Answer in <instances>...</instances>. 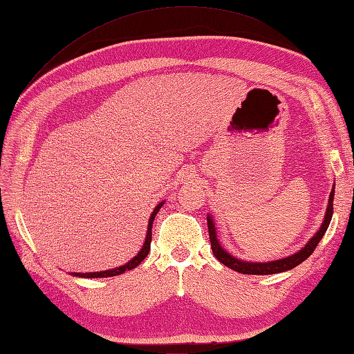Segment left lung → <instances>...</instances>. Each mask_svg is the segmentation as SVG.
Instances as JSON below:
<instances>
[{
  "label": "left lung",
  "instance_id": "obj_1",
  "mask_svg": "<svg viewBox=\"0 0 354 354\" xmlns=\"http://www.w3.org/2000/svg\"><path fill=\"white\" fill-rule=\"evenodd\" d=\"M333 195H335V185H333L330 195H329V204H327L326 214H324V219H323L320 230H318L314 234V237L309 239V242L296 254H292L286 258H281V260L269 261V263H251V261L239 260V258L232 257L221 246L218 236H216V228H214V222H213L210 214H207V225H209L212 251H213L214 257H216L223 266H227V267H230V269L236 270L239 273H245V274H273V273H281V272H287V270L295 269L296 266L304 263L306 258L314 252V249L317 248L318 243H320V240L323 239L324 232L327 231V227H329L332 214H333Z\"/></svg>",
  "mask_w": 354,
  "mask_h": 354
}]
</instances>
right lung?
Returning a JSON list of instances; mask_svg holds the SVG:
<instances>
[{"label":"right lung","instance_id":"right-lung-1","mask_svg":"<svg viewBox=\"0 0 354 354\" xmlns=\"http://www.w3.org/2000/svg\"><path fill=\"white\" fill-rule=\"evenodd\" d=\"M163 204H165V201L159 203V204L156 205V209L153 210L151 216H150V219H149V227H147V236H145V242H144V245H142V248H141V251L138 252V254L132 258L131 261L123 264V266H120V267H115V269H111V270L90 272V273H77V272H75V273H72L73 277H80V278H109V277H117V274H122V273H124V272H127V270H132V269H135V267H136L138 264H141V261L144 260V258L149 255L150 243H151V227H153V221H154V218H156V214H158V212L160 210V207H162Z\"/></svg>","mask_w":354,"mask_h":354}]
</instances>
